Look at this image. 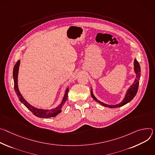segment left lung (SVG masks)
Instances as JSON below:
<instances>
[{
  "instance_id": "8db88e82",
  "label": "left lung",
  "mask_w": 155,
  "mask_h": 155,
  "mask_svg": "<svg viewBox=\"0 0 155 155\" xmlns=\"http://www.w3.org/2000/svg\"><path fill=\"white\" fill-rule=\"evenodd\" d=\"M134 70L135 72L136 73V79L134 81V83L131 85L130 87V88L128 89L126 97L124 98V99L123 100V101H121L120 104L116 105H107L105 104H104L103 102L100 101L99 100H98L95 96L94 95L93 93H92V91L91 89V96L95 100L97 101L98 103H99L100 104H101V105L104 106V107H107L110 108H118L120 107H122L126 104H127V103H129L130 101H131L134 97L136 95L137 91H138V89H139V81H140V64L139 63V62L137 61V60L136 59L134 60Z\"/></svg>"
}]
</instances>
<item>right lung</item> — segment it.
I'll return each mask as SVG.
<instances>
[{
    "label": "right lung",
    "instance_id": "1",
    "mask_svg": "<svg viewBox=\"0 0 155 155\" xmlns=\"http://www.w3.org/2000/svg\"><path fill=\"white\" fill-rule=\"evenodd\" d=\"M20 61L18 60L15 64L13 68V79H14V89L15 91L19 98L20 101L22 103V104H24V105L29 109L34 115H35L37 117H41V118H48L51 117H54L57 116L58 114H59L61 110V108L65 104V103L68 100V91L69 89L68 88L66 90V92L64 94V96L63 97V99L62 100L61 104L57 108L50 110H41V109H38L35 107H34L31 106L30 104H29L24 99L21 94H20L18 87V69H19V65H20Z\"/></svg>",
    "mask_w": 155,
    "mask_h": 155
}]
</instances>
